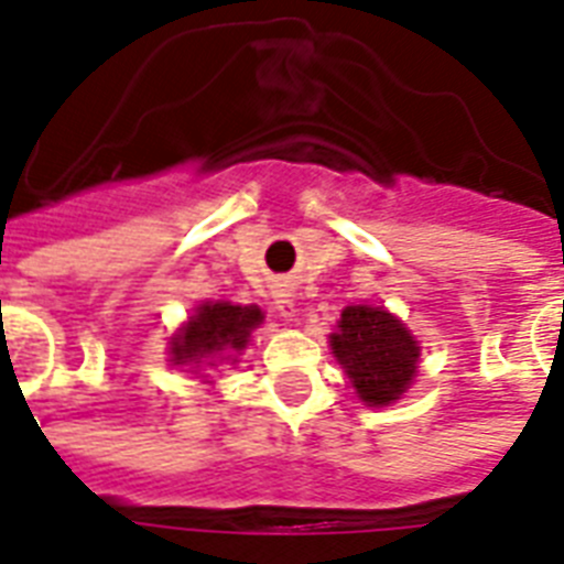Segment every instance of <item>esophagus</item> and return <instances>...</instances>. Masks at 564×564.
<instances>
[{
	"label": "esophagus",
	"instance_id": "esophagus-1",
	"mask_svg": "<svg viewBox=\"0 0 564 564\" xmlns=\"http://www.w3.org/2000/svg\"><path fill=\"white\" fill-rule=\"evenodd\" d=\"M274 311L281 313L283 319H292V316H295V301H292V295L290 292H278V295H274Z\"/></svg>",
	"mask_w": 564,
	"mask_h": 564
}]
</instances>
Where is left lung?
Instances as JSON below:
<instances>
[{"instance_id":"obj_1","label":"left lung","mask_w":564,"mask_h":564,"mask_svg":"<svg viewBox=\"0 0 564 564\" xmlns=\"http://www.w3.org/2000/svg\"><path fill=\"white\" fill-rule=\"evenodd\" d=\"M330 351L369 408L397 402L414 381L420 360V343L402 319L369 304H351L339 313Z\"/></svg>"}]
</instances>
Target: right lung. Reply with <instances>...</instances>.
Returning a JSON list of instances; mask_svg holds the SVG:
<instances>
[{
  "label": "right lung",
  "instance_id": "right-lung-1",
  "mask_svg": "<svg viewBox=\"0 0 564 564\" xmlns=\"http://www.w3.org/2000/svg\"><path fill=\"white\" fill-rule=\"evenodd\" d=\"M263 325V311L257 304H230V301H204L188 316L183 328L171 337V364L174 367H218L251 343L253 328Z\"/></svg>",
  "mask_w": 564,
  "mask_h": 564
}]
</instances>
